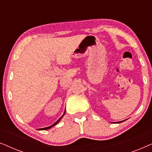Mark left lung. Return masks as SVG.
Here are the masks:
<instances>
[{"instance_id": "left-lung-1", "label": "left lung", "mask_w": 152, "mask_h": 152, "mask_svg": "<svg viewBox=\"0 0 152 152\" xmlns=\"http://www.w3.org/2000/svg\"><path fill=\"white\" fill-rule=\"evenodd\" d=\"M123 122V121H121V122Z\"/></svg>"}]
</instances>
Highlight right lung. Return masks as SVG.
Masks as SVG:
<instances>
[{
    "mask_svg": "<svg viewBox=\"0 0 152 152\" xmlns=\"http://www.w3.org/2000/svg\"><path fill=\"white\" fill-rule=\"evenodd\" d=\"M65 112H66V111H65ZM65 112H64V114H65ZM64 115H62V116H61V118H59V120H57V121L55 122V123H54V124H53V125H51V126H48V127H45V128H42V129H39V130H47V129H50V128H52V127H53V126H55V125H56V124H57L58 123V122H59V120L61 119V118H62V117H63V116H64Z\"/></svg>",
    "mask_w": 152,
    "mask_h": 152,
    "instance_id": "1",
    "label": "right lung"
}]
</instances>
